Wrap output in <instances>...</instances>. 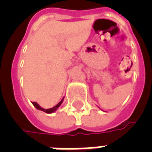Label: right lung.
Segmentation results:
<instances>
[{"label": "right lung", "instance_id": "obj_1", "mask_svg": "<svg viewBox=\"0 0 152 152\" xmlns=\"http://www.w3.org/2000/svg\"><path fill=\"white\" fill-rule=\"evenodd\" d=\"M62 102H63V99H62L61 101L59 102H58V103H57V105H56V106H53V108H50V109H43V108H42L41 106H39V104L37 103V102H32V104H33L34 107H35V108H36V109H38V110H40L43 111V112H46V113H53V112H54L55 110H57V109L58 108V107H59V106H61V105Z\"/></svg>", "mask_w": 152, "mask_h": 152}]
</instances>
